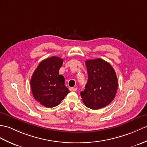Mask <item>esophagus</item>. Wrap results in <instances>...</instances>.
<instances>
[{"label": "esophagus", "instance_id": "obj_1", "mask_svg": "<svg viewBox=\"0 0 147 147\" xmlns=\"http://www.w3.org/2000/svg\"><path fill=\"white\" fill-rule=\"evenodd\" d=\"M69 90L71 91H75L77 90V88H70Z\"/></svg>", "mask_w": 147, "mask_h": 147}]
</instances>
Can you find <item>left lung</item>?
<instances>
[{"mask_svg": "<svg viewBox=\"0 0 147 147\" xmlns=\"http://www.w3.org/2000/svg\"><path fill=\"white\" fill-rule=\"evenodd\" d=\"M88 80L81 96L84 104L92 110L100 109L114 100L118 83L116 73L110 63L100 59L86 60Z\"/></svg>", "mask_w": 147, "mask_h": 147, "instance_id": "left-lung-1", "label": "left lung"}]
</instances>
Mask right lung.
<instances>
[{"mask_svg":"<svg viewBox=\"0 0 147 147\" xmlns=\"http://www.w3.org/2000/svg\"><path fill=\"white\" fill-rule=\"evenodd\" d=\"M63 59L52 56L42 61L34 72L30 87L35 100L44 107L59 105L69 91L64 84V78L59 74Z\"/></svg>","mask_w":147,"mask_h":147,"instance_id":"1","label":"right lung"}]
</instances>
